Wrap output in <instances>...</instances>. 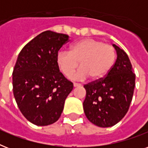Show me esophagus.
I'll list each match as a JSON object with an SVG mask.
<instances>
[{"instance_id": "esophagus-1", "label": "esophagus", "mask_w": 148, "mask_h": 148, "mask_svg": "<svg viewBox=\"0 0 148 148\" xmlns=\"http://www.w3.org/2000/svg\"><path fill=\"white\" fill-rule=\"evenodd\" d=\"M80 86H81V84H79V83H76V82H74V87H80Z\"/></svg>"}]
</instances>
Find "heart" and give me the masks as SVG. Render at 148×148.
<instances>
[{
  "label": "heart",
  "instance_id": "heart-1",
  "mask_svg": "<svg viewBox=\"0 0 148 148\" xmlns=\"http://www.w3.org/2000/svg\"><path fill=\"white\" fill-rule=\"evenodd\" d=\"M115 59L116 51L112 45L93 38H84L71 45L70 52L60 51L57 63L60 71L69 76L80 62L81 67L70 76L71 79L83 80L89 76L92 80H99L110 71Z\"/></svg>",
  "mask_w": 148,
  "mask_h": 148
}]
</instances>
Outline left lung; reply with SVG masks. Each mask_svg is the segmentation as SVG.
Wrapping results in <instances>:
<instances>
[{
    "mask_svg": "<svg viewBox=\"0 0 148 148\" xmlns=\"http://www.w3.org/2000/svg\"><path fill=\"white\" fill-rule=\"evenodd\" d=\"M117 59L104 77L84 84L83 103L86 117L92 124L109 127L117 124L127 112L134 95L135 74L128 56L113 45Z\"/></svg>",
    "mask_w": 148,
    "mask_h": 148,
    "instance_id": "1",
    "label": "left lung"
}]
</instances>
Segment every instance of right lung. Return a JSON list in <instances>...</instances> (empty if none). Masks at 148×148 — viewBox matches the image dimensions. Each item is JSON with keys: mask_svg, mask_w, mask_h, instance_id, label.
Listing matches in <instances>:
<instances>
[{"mask_svg": "<svg viewBox=\"0 0 148 148\" xmlns=\"http://www.w3.org/2000/svg\"><path fill=\"white\" fill-rule=\"evenodd\" d=\"M69 36L44 31L20 52L13 71V92L21 112L38 126L53 124L60 118L65 99L74 85L60 72L58 51Z\"/></svg>", "mask_w": 148, "mask_h": 148, "instance_id": "right-lung-1", "label": "right lung"}]
</instances>
